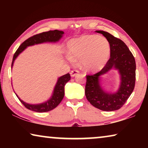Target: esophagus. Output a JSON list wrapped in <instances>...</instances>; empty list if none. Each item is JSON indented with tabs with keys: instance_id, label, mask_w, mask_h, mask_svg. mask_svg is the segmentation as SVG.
Masks as SVG:
<instances>
[{
	"instance_id": "esophagus-1",
	"label": "esophagus",
	"mask_w": 148,
	"mask_h": 148,
	"mask_svg": "<svg viewBox=\"0 0 148 148\" xmlns=\"http://www.w3.org/2000/svg\"><path fill=\"white\" fill-rule=\"evenodd\" d=\"M78 73H79L78 71H77V70H74V71H72L70 74H71V76L72 77H74L76 76Z\"/></svg>"
}]
</instances>
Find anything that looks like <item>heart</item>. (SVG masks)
<instances>
[{"mask_svg": "<svg viewBox=\"0 0 148 148\" xmlns=\"http://www.w3.org/2000/svg\"><path fill=\"white\" fill-rule=\"evenodd\" d=\"M66 59L73 62L74 58L80 59L83 69L91 72H99L108 61L110 47L108 40L98 35H84L69 42Z\"/></svg>", "mask_w": 148, "mask_h": 148, "instance_id": "heart-1", "label": "heart"}]
</instances>
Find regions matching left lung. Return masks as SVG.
<instances>
[{
    "label": "left lung",
    "instance_id": "1",
    "mask_svg": "<svg viewBox=\"0 0 148 148\" xmlns=\"http://www.w3.org/2000/svg\"><path fill=\"white\" fill-rule=\"evenodd\" d=\"M102 34L108 41L110 58L103 69L94 75H87L86 96L92 106L103 111L119 110L133 91L136 80V62L128 47L121 40L108 32L96 31ZM116 69L120 74V84L117 91L107 92L101 83V76L111 69Z\"/></svg>",
    "mask_w": 148,
    "mask_h": 148
}]
</instances>
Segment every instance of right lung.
I'll return each mask as SVG.
<instances>
[{"label":"right lung","instance_id":"1","mask_svg":"<svg viewBox=\"0 0 148 148\" xmlns=\"http://www.w3.org/2000/svg\"><path fill=\"white\" fill-rule=\"evenodd\" d=\"M63 34V31H59V30H54V31L44 32L40 34L34 35L33 36L26 40L25 41L23 42V43L20 45L19 48L17 49L16 53H15L13 57V60H12V69L13 67L15 60L19 56V55L27 47L32 46L36 44L46 43V42H51V43L53 42V43H56V42H59L62 38ZM70 79H71V76H70L69 73L58 77L51 97L47 101L42 102V103L36 104L27 103V102L22 101L17 96L16 92H14L16 93L17 98L21 101V103L27 109L36 112H49L50 110L54 109L55 108H56L59 104L60 102H61L64 95V86Z\"/></svg>","mask_w":148,"mask_h":148}]
</instances>
